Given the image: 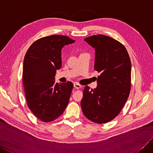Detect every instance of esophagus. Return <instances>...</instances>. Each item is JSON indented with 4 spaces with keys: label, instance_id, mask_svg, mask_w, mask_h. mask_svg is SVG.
I'll return each mask as SVG.
<instances>
[{
    "label": "esophagus",
    "instance_id": "34e87169",
    "mask_svg": "<svg viewBox=\"0 0 153 153\" xmlns=\"http://www.w3.org/2000/svg\"><path fill=\"white\" fill-rule=\"evenodd\" d=\"M74 88H76V89H79V88H81L82 87V86L80 85L79 84L77 83V82L74 83Z\"/></svg>",
    "mask_w": 153,
    "mask_h": 153
}]
</instances>
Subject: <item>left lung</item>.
I'll use <instances>...</instances> for the list:
<instances>
[{"label": "left lung", "instance_id": "left-lung-1", "mask_svg": "<svg viewBox=\"0 0 153 153\" xmlns=\"http://www.w3.org/2000/svg\"><path fill=\"white\" fill-rule=\"evenodd\" d=\"M95 49L94 69L97 87L86 86L81 102L83 114L98 124L115 118L124 106L131 87V61L125 47L113 38L103 35L84 39Z\"/></svg>", "mask_w": 153, "mask_h": 153}]
</instances>
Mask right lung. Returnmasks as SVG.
<instances>
[{"label":"right lung","instance_id":"right-lung-1","mask_svg":"<svg viewBox=\"0 0 153 153\" xmlns=\"http://www.w3.org/2000/svg\"><path fill=\"white\" fill-rule=\"evenodd\" d=\"M74 42L65 36L44 37L34 42L25 56L23 84L28 107L44 122L57 119L69 101L73 84L56 83L55 77L62 67V49Z\"/></svg>","mask_w":153,"mask_h":153}]
</instances>
